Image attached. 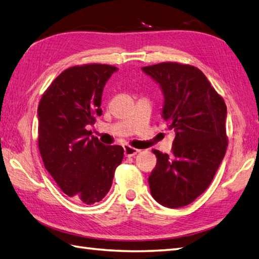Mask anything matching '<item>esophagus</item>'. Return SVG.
I'll return each mask as SVG.
<instances>
[{
    "label": "esophagus",
    "instance_id": "34e87169",
    "mask_svg": "<svg viewBox=\"0 0 259 259\" xmlns=\"http://www.w3.org/2000/svg\"><path fill=\"white\" fill-rule=\"evenodd\" d=\"M123 149H124V155L126 157H134L135 155H137V153L140 152L139 149H136V148L131 146H124Z\"/></svg>",
    "mask_w": 259,
    "mask_h": 259
}]
</instances>
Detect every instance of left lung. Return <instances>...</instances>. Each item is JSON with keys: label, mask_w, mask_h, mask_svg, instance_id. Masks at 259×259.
Returning a JSON list of instances; mask_svg holds the SVG:
<instances>
[{"label": "left lung", "mask_w": 259, "mask_h": 259, "mask_svg": "<svg viewBox=\"0 0 259 259\" xmlns=\"http://www.w3.org/2000/svg\"><path fill=\"white\" fill-rule=\"evenodd\" d=\"M142 70L160 84L161 118L176 133L170 155L152 150L151 195L166 207H184L208 188L226 153V103L194 65L161 62Z\"/></svg>", "instance_id": "1"}]
</instances>
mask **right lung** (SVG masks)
<instances>
[{"label": "right lung", "mask_w": 259, "mask_h": 259, "mask_svg": "<svg viewBox=\"0 0 259 259\" xmlns=\"http://www.w3.org/2000/svg\"><path fill=\"white\" fill-rule=\"evenodd\" d=\"M110 64L88 63L64 70L38 103L37 145L46 169L65 195L91 205L111 188L123 159L121 146H104L87 130L102 114L101 97Z\"/></svg>", "instance_id": "obj_1"}]
</instances>
